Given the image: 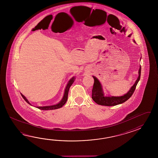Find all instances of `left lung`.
Listing matches in <instances>:
<instances>
[{
	"label": "left lung",
	"instance_id": "obj_1",
	"mask_svg": "<svg viewBox=\"0 0 158 158\" xmlns=\"http://www.w3.org/2000/svg\"><path fill=\"white\" fill-rule=\"evenodd\" d=\"M141 67L139 69V76L133 86L131 88L130 90L126 94L121 97H105L103 92L101 84L97 78H94V83L92 90V99L98 104L106 106H114L118 104H121L128 100L134 93L136 86L141 77Z\"/></svg>",
	"mask_w": 158,
	"mask_h": 158
}]
</instances>
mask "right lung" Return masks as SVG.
<instances>
[{
    "label": "right lung",
    "instance_id": "right-lung-1",
    "mask_svg": "<svg viewBox=\"0 0 158 158\" xmlns=\"http://www.w3.org/2000/svg\"><path fill=\"white\" fill-rule=\"evenodd\" d=\"M74 78L75 77L72 78L68 82L67 85L65 88V92H64V97L63 98V99H61V101L58 103V104H56V105H54V106H44V107H37V108H39L40 110H55V109H57V108H60L62 107L64 104H65L66 102L67 101L68 99V91L69 90V88L71 86V85L74 82ZM21 96L24 98V100L27 102L28 104H30V103L29 102V101L27 100V98L24 97V95L22 94H21Z\"/></svg>",
    "mask_w": 158,
    "mask_h": 158
}]
</instances>
